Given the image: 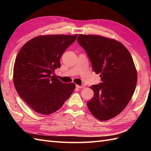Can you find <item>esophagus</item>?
<instances>
[{
  "mask_svg": "<svg viewBox=\"0 0 151 151\" xmlns=\"http://www.w3.org/2000/svg\"><path fill=\"white\" fill-rule=\"evenodd\" d=\"M86 87L85 85H82V86H78V85H76V88H81V89H82V88H84Z\"/></svg>",
  "mask_w": 151,
  "mask_h": 151,
  "instance_id": "34e87169",
  "label": "esophagus"
}]
</instances>
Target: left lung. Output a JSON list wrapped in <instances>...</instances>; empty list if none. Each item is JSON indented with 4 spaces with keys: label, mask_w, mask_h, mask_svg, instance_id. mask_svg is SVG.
<instances>
[{
    "label": "left lung",
    "mask_w": 151,
    "mask_h": 151,
    "mask_svg": "<svg viewBox=\"0 0 151 151\" xmlns=\"http://www.w3.org/2000/svg\"><path fill=\"white\" fill-rule=\"evenodd\" d=\"M77 41L102 81L90 87L94 95L87 102L89 110L99 120L110 119L124 110L135 91L137 74L132 56L114 39L79 34Z\"/></svg>",
    "instance_id": "left-lung-1"
}]
</instances>
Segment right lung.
<instances>
[{
    "label": "right lung",
    "instance_id": "obj_1",
    "mask_svg": "<svg viewBox=\"0 0 151 151\" xmlns=\"http://www.w3.org/2000/svg\"><path fill=\"white\" fill-rule=\"evenodd\" d=\"M77 34L43 35L25 43L16 57L13 81L19 97L34 110L49 115L62 106L75 88L54 75L60 59Z\"/></svg>",
    "mask_w": 151,
    "mask_h": 151
}]
</instances>
